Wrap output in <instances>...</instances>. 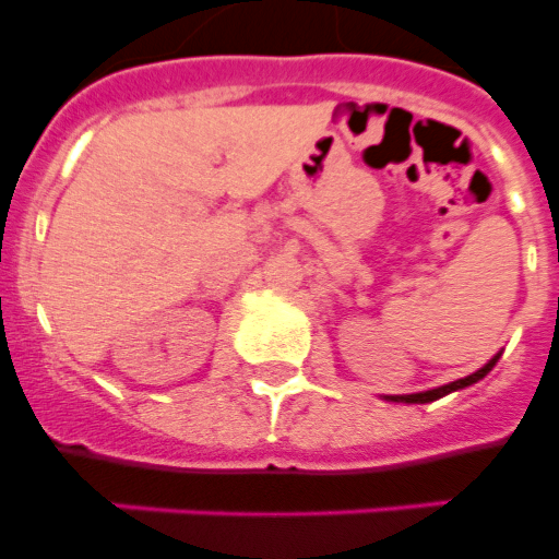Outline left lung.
Returning <instances> with one entry per match:
<instances>
[{
	"instance_id": "8db88e82",
	"label": "left lung",
	"mask_w": 559,
	"mask_h": 559,
	"mask_svg": "<svg viewBox=\"0 0 559 559\" xmlns=\"http://www.w3.org/2000/svg\"><path fill=\"white\" fill-rule=\"evenodd\" d=\"M496 360H499V355L490 357V360L485 362V366L479 368V371L471 373V377H463V380H454V382H449V385L432 388V391H424V393H407V396H391V402H404V404H427V402H435V399L447 396V393L460 391V388H468V385H474V382L483 380L485 373H488L490 368L496 366Z\"/></svg>"
}]
</instances>
